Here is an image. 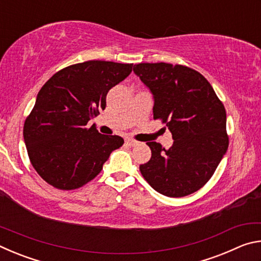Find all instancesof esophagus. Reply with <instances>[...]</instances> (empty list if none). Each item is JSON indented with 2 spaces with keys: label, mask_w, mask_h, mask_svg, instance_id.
Here are the masks:
<instances>
[{
  "label": "esophagus",
  "mask_w": 261,
  "mask_h": 261,
  "mask_svg": "<svg viewBox=\"0 0 261 261\" xmlns=\"http://www.w3.org/2000/svg\"><path fill=\"white\" fill-rule=\"evenodd\" d=\"M125 144L127 145V146H136V145L138 144V141H136V140L131 139V138H126L125 139Z\"/></svg>",
  "instance_id": "obj_1"
}]
</instances>
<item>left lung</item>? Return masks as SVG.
I'll return each mask as SVG.
<instances>
[{
  "label": "left lung",
  "mask_w": 261,
  "mask_h": 261,
  "mask_svg": "<svg viewBox=\"0 0 261 261\" xmlns=\"http://www.w3.org/2000/svg\"><path fill=\"white\" fill-rule=\"evenodd\" d=\"M134 72L153 94L154 120L160 118L174 139L169 149L148 141L152 156L140 165L141 175L163 196L198 191L228 149L223 103L201 73L184 65L139 63Z\"/></svg>",
  "instance_id": "left-lung-1"
}]
</instances>
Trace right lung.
Listing matches in <instances>:
<instances>
[{"instance_id":"obj_1","label":"right lung","mask_w":261,"mask_h":261,"mask_svg":"<svg viewBox=\"0 0 261 261\" xmlns=\"http://www.w3.org/2000/svg\"><path fill=\"white\" fill-rule=\"evenodd\" d=\"M132 64L87 61L60 70L41 87L24 124L30 161L48 184L74 190L93 179L124 140L87 123L106 108L112 87L129 76Z\"/></svg>"}]
</instances>
